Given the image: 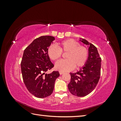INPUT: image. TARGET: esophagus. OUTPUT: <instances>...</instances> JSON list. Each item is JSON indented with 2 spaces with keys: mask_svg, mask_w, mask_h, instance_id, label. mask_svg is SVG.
I'll list each match as a JSON object with an SVG mask.
<instances>
[{
  "mask_svg": "<svg viewBox=\"0 0 121 121\" xmlns=\"http://www.w3.org/2000/svg\"><path fill=\"white\" fill-rule=\"evenodd\" d=\"M59 73H60V75H62L63 74H64V72H61V71H60Z\"/></svg>",
  "mask_w": 121,
  "mask_h": 121,
  "instance_id": "1",
  "label": "esophagus"
}]
</instances>
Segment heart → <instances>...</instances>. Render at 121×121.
<instances>
[{"label": "heart", "instance_id": "1", "mask_svg": "<svg viewBox=\"0 0 121 121\" xmlns=\"http://www.w3.org/2000/svg\"><path fill=\"white\" fill-rule=\"evenodd\" d=\"M62 52L67 53V59L58 61L55 65L56 69L61 72L71 71L75 67L76 68L83 67L88 57V51L86 47L72 39L61 41L59 43L58 47L51 45L47 49V54L52 60L59 59Z\"/></svg>", "mask_w": 121, "mask_h": 121}]
</instances>
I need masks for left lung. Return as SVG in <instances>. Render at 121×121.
I'll return each mask as SVG.
<instances>
[{
  "label": "left lung",
  "mask_w": 121,
  "mask_h": 121,
  "mask_svg": "<svg viewBox=\"0 0 121 121\" xmlns=\"http://www.w3.org/2000/svg\"><path fill=\"white\" fill-rule=\"evenodd\" d=\"M80 39L89 46L88 57L85 65L79 71L70 73L71 81L68 87L73 95L83 97L92 92L97 85L100 76L101 59L95 46L85 39Z\"/></svg>",
  "instance_id": "left-lung-1"
}]
</instances>
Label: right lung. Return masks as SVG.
Returning <instances> with one entry per match:
<instances>
[{
	"mask_svg": "<svg viewBox=\"0 0 121 121\" xmlns=\"http://www.w3.org/2000/svg\"><path fill=\"white\" fill-rule=\"evenodd\" d=\"M54 40L53 36H41L24 50L21 63L23 79L28 91L36 97L50 95L55 81L60 76L58 71L45 74L54 67L47 54V49Z\"/></svg>",
	"mask_w": 121,
	"mask_h": 121,
	"instance_id": "right-lung-1",
	"label": "right lung"
}]
</instances>
